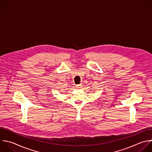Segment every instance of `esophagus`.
<instances>
[{
	"label": "esophagus",
	"instance_id": "1",
	"mask_svg": "<svg viewBox=\"0 0 152 152\" xmlns=\"http://www.w3.org/2000/svg\"><path fill=\"white\" fill-rule=\"evenodd\" d=\"M76 87H77V88L80 89V88H81L82 87V84H78V85H77V86H76Z\"/></svg>",
	"mask_w": 152,
	"mask_h": 152
}]
</instances>
